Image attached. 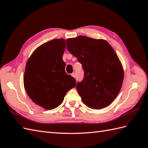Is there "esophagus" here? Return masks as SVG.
Instances as JSON below:
<instances>
[{
  "label": "esophagus",
  "mask_w": 148,
  "mask_h": 148,
  "mask_svg": "<svg viewBox=\"0 0 148 148\" xmlns=\"http://www.w3.org/2000/svg\"><path fill=\"white\" fill-rule=\"evenodd\" d=\"M71 75L73 77H75V73H72L71 74Z\"/></svg>",
  "instance_id": "esophagus-1"
}]
</instances>
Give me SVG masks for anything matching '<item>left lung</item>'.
Returning <instances> with one entry per match:
<instances>
[{
	"label": "left lung",
	"instance_id": "obj_1",
	"mask_svg": "<svg viewBox=\"0 0 148 148\" xmlns=\"http://www.w3.org/2000/svg\"><path fill=\"white\" fill-rule=\"evenodd\" d=\"M66 45L84 71L83 79L76 84L82 101L93 109L111 104L121 89L123 70L110 45L104 40L79 36L67 39Z\"/></svg>",
	"mask_w": 148,
	"mask_h": 148
}]
</instances>
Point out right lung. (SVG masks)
<instances>
[{
    "instance_id": "add662e5",
    "label": "right lung",
    "mask_w": 148,
    "mask_h": 148,
    "mask_svg": "<svg viewBox=\"0 0 148 148\" xmlns=\"http://www.w3.org/2000/svg\"><path fill=\"white\" fill-rule=\"evenodd\" d=\"M65 49L64 39L52 40L37 48L26 63L25 90L35 103L46 110L59 106L68 91L76 84L75 79L65 71Z\"/></svg>"
}]
</instances>
